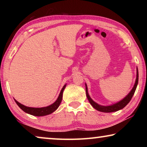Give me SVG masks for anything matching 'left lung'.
<instances>
[{
  "label": "left lung",
  "instance_id": "left-lung-1",
  "mask_svg": "<svg viewBox=\"0 0 147 147\" xmlns=\"http://www.w3.org/2000/svg\"><path fill=\"white\" fill-rule=\"evenodd\" d=\"M138 79H139V73H138V69L137 68V75H136V82H135V84H134L132 89H131L130 93L128 94V95H126V97H124L123 100H121V101H119L115 104H112V105L107 106H101V105H99V104H98L97 103H96L95 102H94L90 97V96L89 95V93L88 91V87H87V85L86 84V91L87 98H88L89 102L91 104V106H93L94 109H96V110H98L99 111H102V112H105V113H110V112H114V111L120 110V109L124 108V107H125L129 103V102L131 100V99L132 98L134 94L136 91L137 86H138Z\"/></svg>",
  "mask_w": 147,
  "mask_h": 147
}]
</instances>
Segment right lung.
Returning <instances> with one entry per match:
<instances>
[{"label": "right lung", "mask_w": 147, "mask_h": 147, "mask_svg": "<svg viewBox=\"0 0 147 147\" xmlns=\"http://www.w3.org/2000/svg\"><path fill=\"white\" fill-rule=\"evenodd\" d=\"M65 86H66V84L65 85H64L63 88L61 89L60 93H59L57 100L54 102L53 104H52L51 105L47 107H43V108H31V107L24 106L23 104H22L21 103H19V102H17L16 99H14V100L16 101V102L17 103V104L18 105L19 108L26 113H28L30 115H32L38 116V117L47 115L52 113H53L54 111H56V109H58L59 104H60L61 102L62 97H63V92L65 88Z\"/></svg>", "instance_id": "1"}]
</instances>
